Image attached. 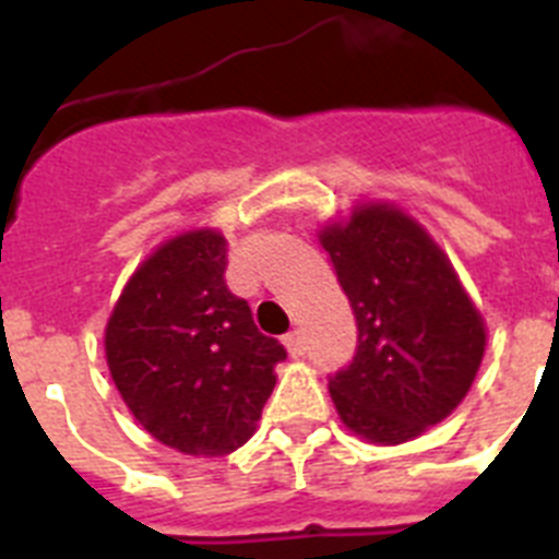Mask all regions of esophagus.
<instances>
[{
  "instance_id": "esophagus-1",
  "label": "esophagus",
  "mask_w": 559,
  "mask_h": 559,
  "mask_svg": "<svg viewBox=\"0 0 559 559\" xmlns=\"http://www.w3.org/2000/svg\"><path fill=\"white\" fill-rule=\"evenodd\" d=\"M285 347H288V353L294 355H305V338H302V333H299V330H290L288 335H285Z\"/></svg>"
}]
</instances>
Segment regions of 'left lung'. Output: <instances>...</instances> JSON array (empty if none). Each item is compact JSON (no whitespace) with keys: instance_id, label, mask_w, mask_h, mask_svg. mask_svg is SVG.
Listing matches in <instances>:
<instances>
[{"instance_id":"left-lung-1","label":"left lung","mask_w":559,"mask_h":559,"mask_svg":"<svg viewBox=\"0 0 559 559\" xmlns=\"http://www.w3.org/2000/svg\"><path fill=\"white\" fill-rule=\"evenodd\" d=\"M358 324L330 397L349 431L400 445L437 426L471 389L484 355V322L456 271L423 226L386 204L358 206L322 231Z\"/></svg>"}]
</instances>
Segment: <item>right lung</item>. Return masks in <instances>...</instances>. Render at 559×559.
I'll return each mask as SVG.
<instances>
[{"instance_id":"add662e5","label":"right lung","mask_w":559,"mask_h":559,"mask_svg":"<svg viewBox=\"0 0 559 559\" xmlns=\"http://www.w3.org/2000/svg\"><path fill=\"white\" fill-rule=\"evenodd\" d=\"M226 240L212 229L162 246L128 280L106 358L147 433L190 456H224L254 433L285 347L226 288Z\"/></svg>"}]
</instances>
